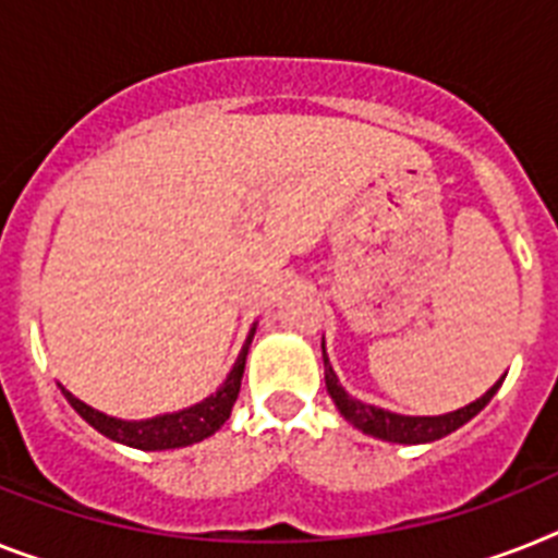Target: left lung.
Listing matches in <instances>:
<instances>
[{"label": "left lung", "instance_id": "obj_1", "mask_svg": "<svg viewBox=\"0 0 558 558\" xmlns=\"http://www.w3.org/2000/svg\"><path fill=\"white\" fill-rule=\"evenodd\" d=\"M325 385H328L330 399L336 402L339 413H342L353 427H359L362 434H371L376 439L385 441H399V445H422V441H436L441 436L453 434L456 427H462L464 422H471L482 408H485L494 393L499 390L501 381H496L494 388L487 390L482 399L471 402L462 411L445 413V416H402V413L381 411V408H373V404L359 402L351 393H344V388L336 379L333 367H330L328 356H325Z\"/></svg>", "mask_w": 558, "mask_h": 558}]
</instances>
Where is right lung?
I'll return each instance as SVG.
<instances>
[{
    "mask_svg": "<svg viewBox=\"0 0 558 558\" xmlns=\"http://www.w3.org/2000/svg\"><path fill=\"white\" fill-rule=\"evenodd\" d=\"M251 344V342H247ZM245 356L247 348L242 351V356L236 359V365L230 371V376L225 379V385L216 390L214 396H207L205 402L193 404L187 411L168 413V416L147 418V422H122V418L105 416V413L87 408L85 402H80L76 396L62 390L64 399L71 402V408L85 418L87 425H94L102 436L113 441H122L128 448L140 450H170V448H185L193 441H202L207 436H214L219 427L228 422L230 411H233V402L239 396V385H242V373H245Z\"/></svg>",
    "mask_w": 558,
    "mask_h": 558,
    "instance_id": "1",
    "label": "right lung"
}]
</instances>
